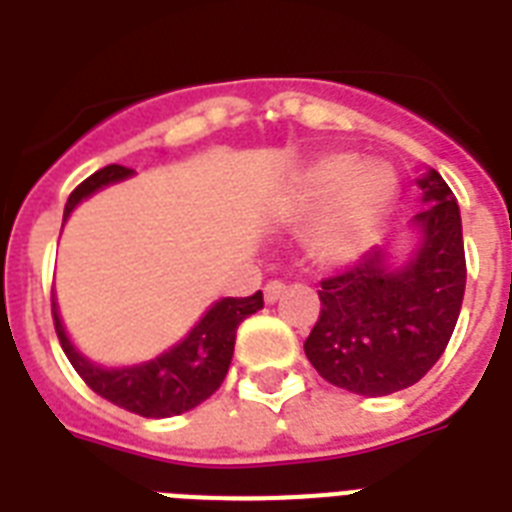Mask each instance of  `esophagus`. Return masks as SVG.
I'll return each instance as SVG.
<instances>
[{"instance_id":"esophagus-1","label":"esophagus","mask_w":512,"mask_h":512,"mask_svg":"<svg viewBox=\"0 0 512 512\" xmlns=\"http://www.w3.org/2000/svg\"><path fill=\"white\" fill-rule=\"evenodd\" d=\"M284 289H287V287H284L281 281H268V284H265V303H268V305L276 303V300L284 295Z\"/></svg>"}]
</instances>
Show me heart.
I'll use <instances>...</instances> for the list:
<instances>
[{"mask_svg":"<svg viewBox=\"0 0 512 512\" xmlns=\"http://www.w3.org/2000/svg\"><path fill=\"white\" fill-rule=\"evenodd\" d=\"M398 199V175L385 159L329 151L308 164L287 199V220L311 223L308 255L324 268L356 263L380 239Z\"/></svg>","mask_w":512,"mask_h":512,"instance_id":"b5f03b06","label":"heart"}]
</instances>
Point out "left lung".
Segmentation results:
<instances>
[{
  "label": "left lung",
  "mask_w": 512,
  "mask_h": 512,
  "mask_svg": "<svg viewBox=\"0 0 512 512\" xmlns=\"http://www.w3.org/2000/svg\"><path fill=\"white\" fill-rule=\"evenodd\" d=\"M422 209L409 220L414 247H372L348 271L321 281V316L305 356L327 382L358 396H390L433 369L465 295L462 217L436 170L417 177Z\"/></svg>",
  "instance_id": "1"
}]
</instances>
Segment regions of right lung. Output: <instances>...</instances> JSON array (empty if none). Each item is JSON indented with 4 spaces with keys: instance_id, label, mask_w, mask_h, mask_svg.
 I'll return each mask as SVG.
<instances>
[{
    "instance_id": "add662e5",
    "label": "right lung",
    "mask_w": 512,
    "mask_h": 512,
    "mask_svg": "<svg viewBox=\"0 0 512 512\" xmlns=\"http://www.w3.org/2000/svg\"><path fill=\"white\" fill-rule=\"evenodd\" d=\"M127 177H132V170L119 167V164H108L87 177L68 196L63 223L84 199H90L92 193H98L106 185L122 183ZM260 308H263V292H255L252 297H220L209 305L183 340L175 342L172 348H167L151 361L130 366H103L84 356L74 345V340L68 337L63 319H60L58 300L52 295L55 332H58L60 345L79 377L111 404L140 414V417H156V420L191 412L193 406L207 401L223 385L233 358L236 329L241 321Z\"/></svg>"
}]
</instances>
